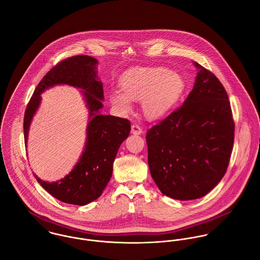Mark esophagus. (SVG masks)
Returning <instances> with one entry per match:
<instances>
[{"mask_svg": "<svg viewBox=\"0 0 260 260\" xmlns=\"http://www.w3.org/2000/svg\"><path fill=\"white\" fill-rule=\"evenodd\" d=\"M131 133L134 135H140L142 133V128L137 124H133L131 127Z\"/></svg>", "mask_w": 260, "mask_h": 260, "instance_id": "34e87169", "label": "esophagus"}]
</instances>
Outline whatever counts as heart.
Segmentation results:
<instances>
[{
	"label": "heart",
	"mask_w": 260,
	"mask_h": 260,
	"mask_svg": "<svg viewBox=\"0 0 260 260\" xmlns=\"http://www.w3.org/2000/svg\"><path fill=\"white\" fill-rule=\"evenodd\" d=\"M121 89L110 91L112 105L128 113L133 100H141L144 114L150 119H159L172 111L181 101L187 88L185 78L165 67L131 70L120 79Z\"/></svg>",
	"instance_id": "heart-1"
}]
</instances>
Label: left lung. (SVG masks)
<instances>
[{"mask_svg":"<svg viewBox=\"0 0 260 260\" xmlns=\"http://www.w3.org/2000/svg\"><path fill=\"white\" fill-rule=\"evenodd\" d=\"M198 73L183 105L146 134L151 176L159 190L177 200L206 195L222 179L234 142L227 93L210 71Z\"/></svg>","mask_w":260,"mask_h":260,"instance_id":"left-lung-1","label":"left lung"}]
</instances>
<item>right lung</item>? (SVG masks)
Segmentation results:
<instances>
[{
    "instance_id": "1",
    "label": "right lung",
    "mask_w": 260,
    "mask_h": 260,
    "mask_svg": "<svg viewBox=\"0 0 260 260\" xmlns=\"http://www.w3.org/2000/svg\"><path fill=\"white\" fill-rule=\"evenodd\" d=\"M98 61L86 55L68 58L52 68L38 84L24 117L25 145L29 129L40 107L41 94L57 85H69L80 90L89 112L84 150L74 168L64 178L48 182L35 177L41 186L58 200L86 205L101 196L113 172L118 149L129 136L131 124L127 119L103 115L104 91L97 73Z\"/></svg>"
}]
</instances>
